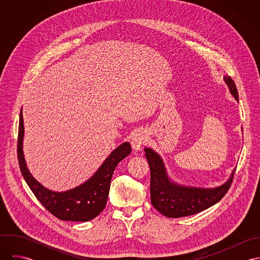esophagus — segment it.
Returning <instances> with one entry per match:
<instances>
[{
    "mask_svg": "<svg viewBox=\"0 0 260 260\" xmlns=\"http://www.w3.org/2000/svg\"><path fill=\"white\" fill-rule=\"evenodd\" d=\"M148 140V135L146 131L139 130L135 132L131 138V146L134 151H139L142 148V146L146 143Z\"/></svg>",
    "mask_w": 260,
    "mask_h": 260,
    "instance_id": "34e87169",
    "label": "esophagus"
}]
</instances>
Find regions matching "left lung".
<instances>
[{"mask_svg":"<svg viewBox=\"0 0 260 260\" xmlns=\"http://www.w3.org/2000/svg\"><path fill=\"white\" fill-rule=\"evenodd\" d=\"M230 94L238 102V92L235 83L225 76ZM150 167L151 203L161 214L170 218H179L196 214L217 203L231 185L234 171L222 185L214 188H202L181 185L171 180L160 155L153 149L144 148Z\"/></svg>","mask_w":260,"mask_h":260,"instance_id":"left-lung-1","label":"left lung"}]
</instances>
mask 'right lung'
<instances>
[{
	"instance_id": "1",
	"label": "right lung",
	"mask_w": 260,
	"mask_h": 260,
	"mask_svg": "<svg viewBox=\"0 0 260 260\" xmlns=\"http://www.w3.org/2000/svg\"><path fill=\"white\" fill-rule=\"evenodd\" d=\"M24 133L23 109H21L18 137L19 165L24 179L41 204L64 221L86 222L98 216L106 206L113 172L118 163L131 153L130 144L124 142L114 149L98 170L84 183L58 192L44 187L30 173L23 151Z\"/></svg>"
}]
</instances>
